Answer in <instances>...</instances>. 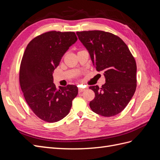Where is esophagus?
Segmentation results:
<instances>
[{
    "label": "esophagus",
    "mask_w": 160,
    "mask_h": 160,
    "mask_svg": "<svg viewBox=\"0 0 160 160\" xmlns=\"http://www.w3.org/2000/svg\"><path fill=\"white\" fill-rule=\"evenodd\" d=\"M85 90V89H83V88H79V93H81V92L84 91Z\"/></svg>",
    "instance_id": "1"
}]
</instances>
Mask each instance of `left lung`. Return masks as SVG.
Instances as JSON below:
<instances>
[{
    "instance_id": "8db88e82",
    "label": "left lung",
    "mask_w": 160,
    "mask_h": 160,
    "mask_svg": "<svg viewBox=\"0 0 160 160\" xmlns=\"http://www.w3.org/2000/svg\"><path fill=\"white\" fill-rule=\"evenodd\" d=\"M79 39L88 50L98 71H103L106 83L99 88L91 86L95 98L90 101L97 114L111 117L128 105L137 87L136 62L122 38L103 31L77 32Z\"/></svg>"
}]
</instances>
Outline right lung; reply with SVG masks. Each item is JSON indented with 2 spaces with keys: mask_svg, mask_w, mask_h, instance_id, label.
Here are the masks:
<instances>
[{
  "mask_svg": "<svg viewBox=\"0 0 160 160\" xmlns=\"http://www.w3.org/2000/svg\"><path fill=\"white\" fill-rule=\"evenodd\" d=\"M77 41L74 32H47L31 40L23 54L19 70L21 88L33 113L45 122L63 119L78 94L73 85L57 89L52 77L61 57Z\"/></svg>",
  "mask_w": 160,
  "mask_h": 160,
  "instance_id": "1",
  "label": "right lung"
}]
</instances>
